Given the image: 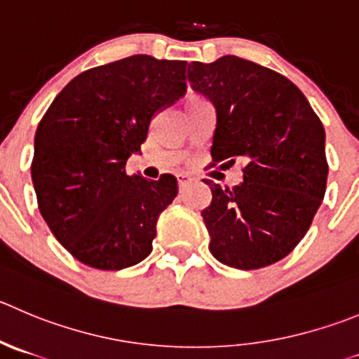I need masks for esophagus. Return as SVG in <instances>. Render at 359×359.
<instances>
[{
    "instance_id": "obj_1",
    "label": "esophagus",
    "mask_w": 359,
    "mask_h": 359,
    "mask_svg": "<svg viewBox=\"0 0 359 359\" xmlns=\"http://www.w3.org/2000/svg\"><path fill=\"white\" fill-rule=\"evenodd\" d=\"M177 185H180V189H185L189 183H192V177L189 176V174H177Z\"/></svg>"
}]
</instances>
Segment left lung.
<instances>
[{
  "mask_svg": "<svg viewBox=\"0 0 359 359\" xmlns=\"http://www.w3.org/2000/svg\"><path fill=\"white\" fill-rule=\"evenodd\" d=\"M194 91L217 111L211 156L245 162L241 185L211 189L203 210L210 252L238 269L284 259L303 240L326 192L323 123L287 77L238 56L189 65Z\"/></svg>",
  "mask_w": 359,
  "mask_h": 359,
  "instance_id": "left-lung-1",
  "label": "left lung"
}]
</instances>
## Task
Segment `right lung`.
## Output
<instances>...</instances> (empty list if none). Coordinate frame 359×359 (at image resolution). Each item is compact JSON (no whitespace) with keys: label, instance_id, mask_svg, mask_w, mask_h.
<instances>
[{"label":"right lung","instance_id":"add662e5","mask_svg":"<svg viewBox=\"0 0 359 359\" xmlns=\"http://www.w3.org/2000/svg\"><path fill=\"white\" fill-rule=\"evenodd\" d=\"M187 61L137 56L72 79L39 123L32 180L56 240L83 264L116 271L148 257L160 213L177 196L172 174L158 182L125 172L153 116L185 95Z\"/></svg>","mask_w":359,"mask_h":359}]
</instances>
